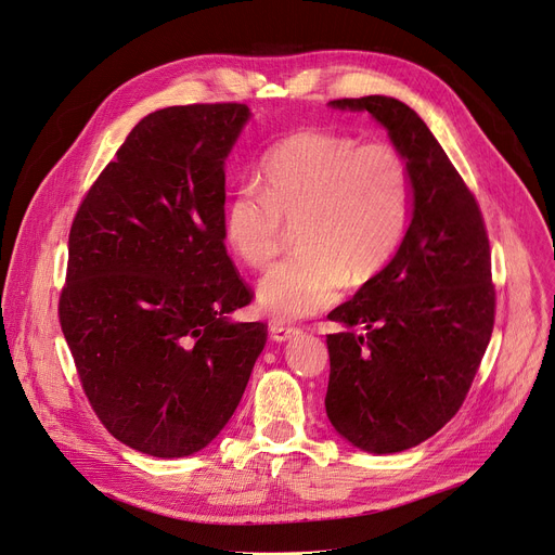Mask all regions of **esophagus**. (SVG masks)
Listing matches in <instances>:
<instances>
[{
  "label": "esophagus",
  "instance_id": "34e87169",
  "mask_svg": "<svg viewBox=\"0 0 555 555\" xmlns=\"http://www.w3.org/2000/svg\"><path fill=\"white\" fill-rule=\"evenodd\" d=\"M270 335H272L274 343H285V340H291V337L299 335V328L293 326V324H285V322H272Z\"/></svg>",
  "mask_w": 555,
  "mask_h": 555
}]
</instances>
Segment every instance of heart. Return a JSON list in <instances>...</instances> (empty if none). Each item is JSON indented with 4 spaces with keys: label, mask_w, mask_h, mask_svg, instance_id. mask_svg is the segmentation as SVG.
I'll return each instance as SVG.
<instances>
[{
    "label": "heart",
    "mask_w": 555,
    "mask_h": 555,
    "mask_svg": "<svg viewBox=\"0 0 555 555\" xmlns=\"http://www.w3.org/2000/svg\"><path fill=\"white\" fill-rule=\"evenodd\" d=\"M258 183L235 188L222 212L224 240L249 268H268L283 222L297 224L299 256L258 281L270 318L301 320L374 279L395 256L411 210V170L390 142L299 129L260 160Z\"/></svg>",
    "instance_id": "obj_1"
}]
</instances>
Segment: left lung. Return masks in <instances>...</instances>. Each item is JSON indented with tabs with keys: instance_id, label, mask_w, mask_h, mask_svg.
Listing matches in <instances>:
<instances>
[{
	"instance_id": "obj_1",
	"label": "left lung",
	"mask_w": 555,
	"mask_h": 555,
	"mask_svg": "<svg viewBox=\"0 0 555 555\" xmlns=\"http://www.w3.org/2000/svg\"><path fill=\"white\" fill-rule=\"evenodd\" d=\"M328 106L367 111L411 170L397 254L328 312L347 328L326 335L333 428L360 451L397 453L436 436L469 392L494 326L490 243L469 188L411 106L385 94Z\"/></svg>"
}]
</instances>
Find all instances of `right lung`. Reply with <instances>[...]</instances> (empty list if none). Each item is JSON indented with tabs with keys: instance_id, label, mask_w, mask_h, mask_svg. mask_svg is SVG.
<instances>
[{
	"instance_id": "1",
	"label": "right lung",
	"mask_w": 555,
	"mask_h": 555,
	"mask_svg": "<svg viewBox=\"0 0 555 555\" xmlns=\"http://www.w3.org/2000/svg\"><path fill=\"white\" fill-rule=\"evenodd\" d=\"M245 104L142 117L69 229L61 328L113 438L156 457L202 451L245 395L268 326L224 247V163Z\"/></svg>"
}]
</instances>
